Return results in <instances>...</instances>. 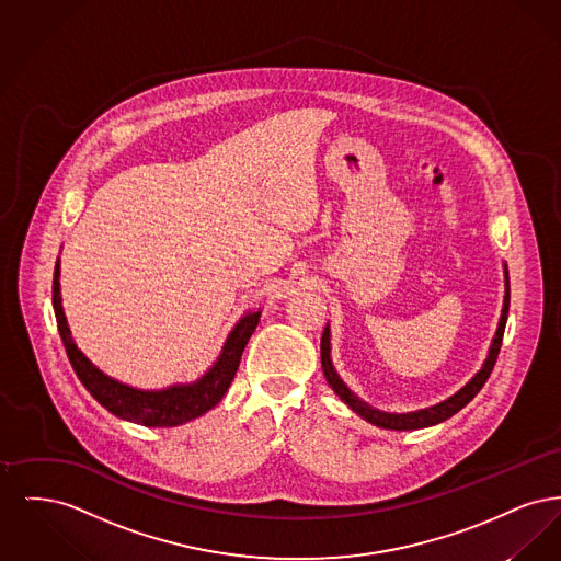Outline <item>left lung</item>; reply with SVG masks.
I'll use <instances>...</instances> for the list:
<instances>
[{
    "mask_svg": "<svg viewBox=\"0 0 561 561\" xmlns=\"http://www.w3.org/2000/svg\"><path fill=\"white\" fill-rule=\"evenodd\" d=\"M507 316L508 271L507 265H505V302H503V313H501L496 334H494V339H492V345H490L488 357H485L480 373L476 374L458 393H454L453 398L439 401V403H435V405H431V408H425V410L405 412V414H396V412H393V414H391V412L376 410L370 403L359 400V398L348 389L347 385L341 380V376L336 374L334 366H332V359H330V328H328V325L323 328V334H321V368H323V376H325L328 385L334 389V393H336L341 400L345 401L355 414H359L362 419H366L368 423H373L376 427L396 428V431H412V428L431 427V425L444 423L446 419L454 416L458 410H462L469 401L473 400V398L480 393L481 387L485 385L488 376H490L494 364H496L499 351H501V345H503V334H505V325H507Z\"/></svg>",
    "mask_w": 561,
    "mask_h": 561,
    "instance_id": "8db88e82",
    "label": "left lung"
}]
</instances>
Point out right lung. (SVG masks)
<instances>
[{
	"label": "right lung",
	"instance_id": "add662e5",
	"mask_svg": "<svg viewBox=\"0 0 561 561\" xmlns=\"http://www.w3.org/2000/svg\"><path fill=\"white\" fill-rule=\"evenodd\" d=\"M58 277H60V265L56 261L53 279L54 316H56L58 332L67 351V357L78 374L81 385L88 389V393L94 400L99 401L103 408H107L111 414L145 427H176L213 410L227 393L231 380L236 378V373L240 368L241 353L261 320V309L248 311L227 336V343L220 351L218 359L214 362L213 368L199 380L191 385H172L161 391L134 389L130 385H124L103 370H99L78 348L62 311Z\"/></svg>",
	"mask_w": 561,
	"mask_h": 561
}]
</instances>
